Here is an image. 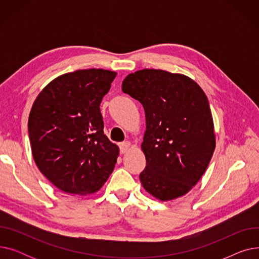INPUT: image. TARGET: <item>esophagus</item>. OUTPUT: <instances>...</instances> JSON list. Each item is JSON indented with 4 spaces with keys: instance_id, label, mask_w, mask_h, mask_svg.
<instances>
[{
    "instance_id": "1",
    "label": "esophagus",
    "mask_w": 259,
    "mask_h": 259,
    "mask_svg": "<svg viewBox=\"0 0 259 259\" xmlns=\"http://www.w3.org/2000/svg\"><path fill=\"white\" fill-rule=\"evenodd\" d=\"M131 147L130 142L126 141V142H122L119 144V149H120V153H126Z\"/></svg>"
}]
</instances>
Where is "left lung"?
Instances as JSON below:
<instances>
[{
    "label": "left lung",
    "mask_w": 259,
    "mask_h": 259,
    "mask_svg": "<svg viewBox=\"0 0 259 259\" xmlns=\"http://www.w3.org/2000/svg\"><path fill=\"white\" fill-rule=\"evenodd\" d=\"M121 90L145 110L143 187L162 201L187 194L205 173L215 149L205 92L190 77L159 69L130 73Z\"/></svg>",
    "instance_id": "8db88e82"
}]
</instances>
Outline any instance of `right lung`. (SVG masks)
<instances>
[{"label": "right lung", "instance_id": "1", "mask_svg": "<svg viewBox=\"0 0 259 259\" xmlns=\"http://www.w3.org/2000/svg\"><path fill=\"white\" fill-rule=\"evenodd\" d=\"M115 76L95 68L65 73L32 105L28 133L34 161L66 193L99 191L114 169L119 149L104 134L100 105Z\"/></svg>", "mask_w": 259, "mask_h": 259}]
</instances>
